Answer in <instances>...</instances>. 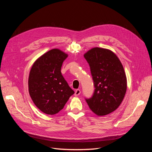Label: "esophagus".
<instances>
[{
  "label": "esophagus",
  "mask_w": 152,
  "mask_h": 152,
  "mask_svg": "<svg viewBox=\"0 0 152 152\" xmlns=\"http://www.w3.org/2000/svg\"><path fill=\"white\" fill-rule=\"evenodd\" d=\"M80 94V89H77L75 92V96H79Z\"/></svg>",
  "instance_id": "esophagus-1"
}]
</instances>
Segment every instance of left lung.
I'll return each instance as SVG.
<instances>
[{
	"label": "left lung",
	"mask_w": 152,
	"mask_h": 152,
	"mask_svg": "<svg viewBox=\"0 0 152 152\" xmlns=\"http://www.w3.org/2000/svg\"><path fill=\"white\" fill-rule=\"evenodd\" d=\"M84 56L89 65L95 87L93 96L86 101L96 115H106L117 109L125 96V71L117 55L109 49L94 48Z\"/></svg>",
	"instance_id": "8db88e82"
}]
</instances>
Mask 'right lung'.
I'll return each instance as SVG.
<instances>
[{
	"instance_id": "right-lung-1",
	"label": "right lung",
	"mask_w": 152,
	"mask_h": 152,
	"mask_svg": "<svg viewBox=\"0 0 152 152\" xmlns=\"http://www.w3.org/2000/svg\"><path fill=\"white\" fill-rule=\"evenodd\" d=\"M67 57L61 50L51 49L37 59L30 70V96L36 107L45 114L58 113L74 94L61 72Z\"/></svg>"
}]
</instances>
